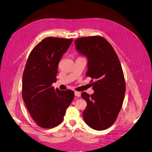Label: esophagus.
Instances as JSON below:
<instances>
[{"mask_svg": "<svg viewBox=\"0 0 152 152\" xmlns=\"http://www.w3.org/2000/svg\"><path fill=\"white\" fill-rule=\"evenodd\" d=\"M75 96H77V97H80L81 94H80V93H79V92L75 91Z\"/></svg>", "mask_w": 152, "mask_h": 152, "instance_id": "34e87169", "label": "esophagus"}]
</instances>
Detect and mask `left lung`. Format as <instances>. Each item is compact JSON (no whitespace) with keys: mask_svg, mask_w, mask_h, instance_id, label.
Wrapping results in <instances>:
<instances>
[{"mask_svg":"<svg viewBox=\"0 0 152 152\" xmlns=\"http://www.w3.org/2000/svg\"><path fill=\"white\" fill-rule=\"evenodd\" d=\"M75 45L78 53L87 58L86 76L96 80L92 83L94 93L81 95L87 102L82 113L84 120L94 130L107 129L116 121L125 95L120 61L111 44L102 37L77 39Z\"/></svg>","mask_w":152,"mask_h":152,"instance_id":"8db88e82","label":"left lung"}]
</instances>
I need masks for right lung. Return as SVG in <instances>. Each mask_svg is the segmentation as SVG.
<instances>
[{"label": "right lung", "mask_w": 152, "mask_h": 152, "mask_svg": "<svg viewBox=\"0 0 152 152\" xmlns=\"http://www.w3.org/2000/svg\"><path fill=\"white\" fill-rule=\"evenodd\" d=\"M73 39L47 37L31 50L23 74L22 96L37 125L52 128L59 125L74 98L71 90L54 89L58 65Z\"/></svg>", "instance_id": "right-lung-1"}]
</instances>
